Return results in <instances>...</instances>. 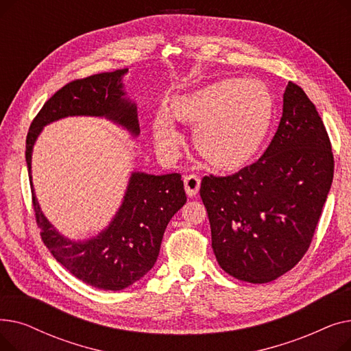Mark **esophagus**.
I'll return each instance as SVG.
<instances>
[{"instance_id": "1", "label": "esophagus", "mask_w": 351, "mask_h": 351, "mask_svg": "<svg viewBox=\"0 0 351 351\" xmlns=\"http://www.w3.org/2000/svg\"><path fill=\"white\" fill-rule=\"evenodd\" d=\"M183 183H185V191L188 196H195L199 192L200 188V179L196 175H186L183 178Z\"/></svg>"}]
</instances>
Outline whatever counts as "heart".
<instances>
[{"instance_id": "heart-1", "label": "heart", "mask_w": 351, "mask_h": 351, "mask_svg": "<svg viewBox=\"0 0 351 351\" xmlns=\"http://www.w3.org/2000/svg\"><path fill=\"white\" fill-rule=\"evenodd\" d=\"M176 121L196 125L199 154L217 168L245 162L269 132L273 99L267 86L257 80H225L176 98L171 108ZM156 147L172 158L180 134L168 112L160 110L154 122Z\"/></svg>"}]
</instances>
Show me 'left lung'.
<instances>
[{"label": "left lung", "instance_id": "obj_1", "mask_svg": "<svg viewBox=\"0 0 351 351\" xmlns=\"http://www.w3.org/2000/svg\"><path fill=\"white\" fill-rule=\"evenodd\" d=\"M333 172L317 109L289 82L279 128L263 156L233 175L202 179L220 267L249 283H267L291 270L311 243Z\"/></svg>", "mask_w": 351, "mask_h": 351}]
</instances>
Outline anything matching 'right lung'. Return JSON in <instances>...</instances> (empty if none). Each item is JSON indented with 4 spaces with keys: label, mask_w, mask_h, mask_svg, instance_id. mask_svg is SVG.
I'll list each match as a JSON object with an SVG mask.
<instances>
[{
    "label": "right lung",
    "mask_w": 351,
    "mask_h": 351,
    "mask_svg": "<svg viewBox=\"0 0 351 351\" xmlns=\"http://www.w3.org/2000/svg\"><path fill=\"white\" fill-rule=\"evenodd\" d=\"M128 68L102 72L66 84L44 104L29 126L25 146L32 205L41 239L52 256L84 283L101 290H122L149 271L172 216L186 204L180 173L132 172L112 222L88 241H69L48 222L35 197L31 156L43 128L66 117H99L139 135L135 102L126 98L122 78Z\"/></svg>",
    "instance_id": "1"
}]
</instances>
